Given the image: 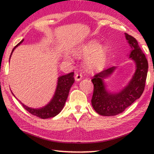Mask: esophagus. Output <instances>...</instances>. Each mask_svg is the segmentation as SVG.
<instances>
[{"instance_id":"esophagus-1","label":"esophagus","mask_w":154,"mask_h":154,"mask_svg":"<svg viewBox=\"0 0 154 154\" xmlns=\"http://www.w3.org/2000/svg\"><path fill=\"white\" fill-rule=\"evenodd\" d=\"M75 79L76 81H80L81 79H82V75L81 74H76L75 75Z\"/></svg>"}]
</instances>
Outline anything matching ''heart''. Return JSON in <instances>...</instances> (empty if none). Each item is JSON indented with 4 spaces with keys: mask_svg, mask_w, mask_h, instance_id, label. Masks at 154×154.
<instances>
[{
    "mask_svg": "<svg viewBox=\"0 0 154 154\" xmlns=\"http://www.w3.org/2000/svg\"><path fill=\"white\" fill-rule=\"evenodd\" d=\"M77 56H84L88 55L85 60V66L88 70L97 69L104 64L107 48L105 45H99L97 40H90L78 47L75 51Z\"/></svg>",
    "mask_w": 154,
    "mask_h": 154,
    "instance_id": "heart-1",
    "label": "heart"
}]
</instances>
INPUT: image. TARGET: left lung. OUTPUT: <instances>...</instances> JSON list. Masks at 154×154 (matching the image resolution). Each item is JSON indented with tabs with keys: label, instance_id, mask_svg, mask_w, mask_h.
I'll return each mask as SVG.
<instances>
[{
	"label": "left lung",
	"instance_id": "obj_1",
	"mask_svg": "<svg viewBox=\"0 0 154 154\" xmlns=\"http://www.w3.org/2000/svg\"><path fill=\"white\" fill-rule=\"evenodd\" d=\"M131 49L129 58L136 64V71L126 87L118 92H111L106 88L104 79L113 73L116 66H112L96 73L92 79L94 92L92 105L96 112L103 116H113L123 112L139 98L145 89L148 71V62L136 38L125 33Z\"/></svg>",
	"mask_w": 154,
	"mask_h": 154
}]
</instances>
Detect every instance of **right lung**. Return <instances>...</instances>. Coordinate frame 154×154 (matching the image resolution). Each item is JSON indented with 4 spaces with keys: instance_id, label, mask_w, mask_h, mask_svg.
Listing matches in <instances>:
<instances>
[{
    "instance_id": "obj_1",
    "label": "right lung",
    "mask_w": 154,
    "mask_h": 154,
    "mask_svg": "<svg viewBox=\"0 0 154 154\" xmlns=\"http://www.w3.org/2000/svg\"><path fill=\"white\" fill-rule=\"evenodd\" d=\"M23 41H24V39L21 41L16 46L14 47V48L11 51V55H10L9 60L11 58V56L13 52L14 51V49L18 45H20ZM73 76L74 72H72L69 74L62 75V76L58 77L55 94H54L53 98H51L50 102L45 106H43V107L33 109L28 107V106L24 105V104L21 102L20 103L22 104L23 107L26 110L29 112L30 114L38 117V118H40L41 119L54 118V117L57 116L64 107L68 96H69V90L71 89L72 85L75 82V79ZM13 95L14 96V94H13Z\"/></svg>"
}]
</instances>
